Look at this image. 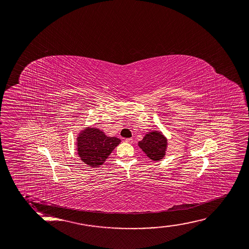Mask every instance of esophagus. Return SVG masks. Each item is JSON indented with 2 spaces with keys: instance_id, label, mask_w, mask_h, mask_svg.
I'll return each mask as SVG.
<instances>
[{
  "instance_id": "obj_1",
  "label": "esophagus",
  "mask_w": 249,
  "mask_h": 249,
  "mask_svg": "<svg viewBox=\"0 0 249 249\" xmlns=\"http://www.w3.org/2000/svg\"><path fill=\"white\" fill-rule=\"evenodd\" d=\"M125 142L127 143H133V142H134V140L132 138H126L125 139Z\"/></svg>"
}]
</instances>
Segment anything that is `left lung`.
I'll list each match as a JSON object with an SVG mask.
<instances>
[{"mask_svg":"<svg viewBox=\"0 0 249 249\" xmlns=\"http://www.w3.org/2000/svg\"><path fill=\"white\" fill-rule=\"evenodd\" d=\"M139 146L151 160H159L164 157L167 140L160 133L152 132L145 135L142 141L139 142Z\"/></svg>","mask_w":249,"mask_h":249,"instance_id":"1","label":"left lung"}]
</instances>
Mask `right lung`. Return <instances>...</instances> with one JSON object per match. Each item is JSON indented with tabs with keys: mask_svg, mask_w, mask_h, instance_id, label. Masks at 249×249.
Wrapping results in <instances>:
<instances>
[{
	"mask_svg": "<svg viewBox=\"0 0 249 249\" xmlns=\"http://www.w3.org/2000/svg\"><path fill=\"white\" fill-rule=\"evenodd\" d=\"M121 140L107 137L97 128H87L77 138L78 154L82 161L91 167L104 163Z\"/></svg>",
	"mask_w": 249,
	"mask_h": 249,
	"instance_id": "obj_1",
	"label": "right lung"
}]
</instances>
